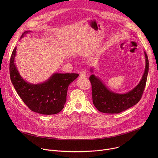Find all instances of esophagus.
Masks as SVG:
<instances>
[{"label": "esophagus", "instance_id": "1", "mask_svg": "<svg viewBox=\"0 0 158 158\" xmlns=\"http://www.w3.org/2000/svg\"><path fill=\"white\" fill-rule=\"evenodd\" d=\"M79 75L81 77H85L87 76V71L85 69H82Z\"/></svg>", "mask_w": 158, "mask_h": 158}]
</instances>
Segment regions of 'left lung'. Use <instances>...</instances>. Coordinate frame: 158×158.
Segmentation results:
<instances>
[{"mask_svg":"<svg viewBox=\"0 0 158 158\" xmlns=\"http://www.w3.org/2000/svg\"><path fill=\"white\" fill-rule=\"evenodd\" d=\"M146 66L139 83L130 91L119 94L109 90L98 77L92 74L89 77L92 85L93 102L97 109L104 113L118 114L136 105L141 99L145 88L149 71V60L145 52ZM91 72H93L91 69Z\"/></svg>","mask_w":158,"mask_h":158,"instance_id":"obj_1","label":"left lung"}]
</instances>
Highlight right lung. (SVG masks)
Listing matches in <instances>:
<instances>
[{
  "label": "right lung",
  "mask_w": 158,
  "mask_h": 158,
  "mask_svg": "<svg viewBox=\"0 0 158 158\" xmlns=\"http://www.w3.org/2000/svg\"><path fill=\"white\" fill-rule=\"evenodd\" d=\"M31 31H25L21 38ZM17 48L10 60V76L15 89L26 106L37 113L46 115L56 114L64 108L66 102L67 89L78 74L54 73L47 81L33 84L26 81L20 75L15 63Z\"/></svg>",
  "instance_id": "add662e5"
}]
</instances>
